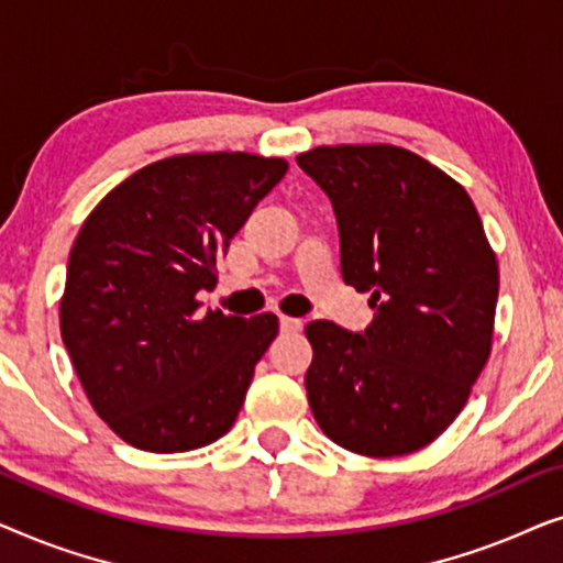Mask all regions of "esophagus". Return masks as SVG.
<instances>
[{"label":"esophagus","instance_id":"1","mask_svg":"<svg viewBox=\"0 0 563 563\" xmlns=\"http://www.w3.org/2000/svg\"><path fill=\"white\" fill-rule=\"evenodd\" d=\"M282 330L284 333H299L302 330V320L299 318H289V314H282Z\"/></svg>","mask_w":563,"mask_h":563}]
</instances>
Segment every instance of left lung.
I'll return each instance as SVG.
<instances>
[{
	"label": "left lung",
	"instance_id": "8db88e82",
	"mask_svg": "<svg viewBox=\"0 0 563 563\" xmlns=\"http://www.w3.org/2000/svg\"><path fill=\"white\" fill-rule=\"evenodd\" d=\"M297 164L333 202L345 284L368 291L364 335L305 328V387L330 441L372 459L433 443L492 353L497 256L456 179L389 143L318 145Z\"/></svg>",
	"mask_w": 563,
	"mask_h": 563
}]
</instances>
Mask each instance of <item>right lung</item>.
<instances>
[{"instance_id":"add662e5","label":"right lung","mask_w":563,"mask_h":563,"mask_svg":"<svg viewBox=\"0 0 563 563\" xmlns=\"http://www.w3.org/2000/svg\"><path fill=\"white\" fill-rule=\"evenodd\" d=\"M287 168L243 151L179 153L128 176L84 220L60 338L89 405L125 443L176 453L233 428L279 318L202 314L197 295Z\"/></svg>"}]
</instances>
